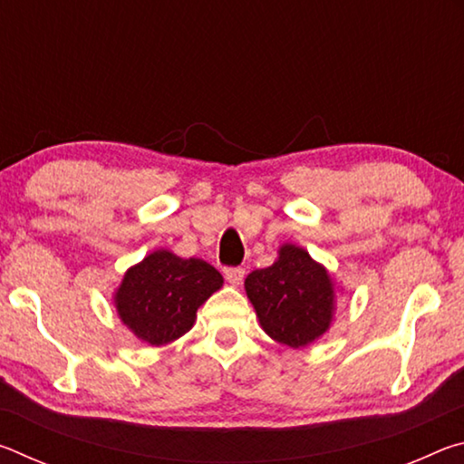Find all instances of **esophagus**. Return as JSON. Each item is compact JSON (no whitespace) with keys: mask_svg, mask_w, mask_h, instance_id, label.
Here are the masks:
<instances>
[{"mask_svg":"<svg viewBox=\"0 0 464 464\" xmlns=\"http://www.w3.org/2000/svg\"><path fill=\"white\" fill-rule=\"evenodd\" d=\"M243 276H246V270L239 268V266H237V268H225V278L233 286H239Z\"/></svg>","mask_w":464,"mask_h":464,"instance_id":"esophagus-1","label":"esophagus"}]
</instances>
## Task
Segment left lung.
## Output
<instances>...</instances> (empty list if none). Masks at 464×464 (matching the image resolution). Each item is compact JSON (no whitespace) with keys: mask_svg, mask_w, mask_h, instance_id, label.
Wrapping results in <instances>:
<instances>
[{"mask_svg":"<svg viewBox=\"0 0 464 464\" xmlns=\"http://www.w3.org/2000/svg\"><path fill=\"white\" fill-rule=\"evenodd\" d=\"M246 293L264 332L290 348L309 345L332 325V276L303 247L282 246L276 262L246 278Z\"/></svg>","mask_w":464,"mask_h":464,"instance_id":"obj_1","label":"left lung"}]
</instances>
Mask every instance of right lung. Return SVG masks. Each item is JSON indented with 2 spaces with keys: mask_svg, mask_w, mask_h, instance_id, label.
I'll use <instances>...</instances> for the list:
<instances>
[{
  "mask_svg": "<svg viewBox=\"0 0 464 464\" xmlns=\"http://www.w3.org/2000/svg\"><path fill=\"white\" fill-rule=\"evenodd\" d=\"M221 286L223 276L210 264L157 249L127 270L114 304L139 340L166 345L190 332L196 311Z\"/></svg>",
  "mask_w": 464,
  "mask_h": 464,
  "instance_id": "right-lung-1",
  "label": "right lung"
}]
</instances>
